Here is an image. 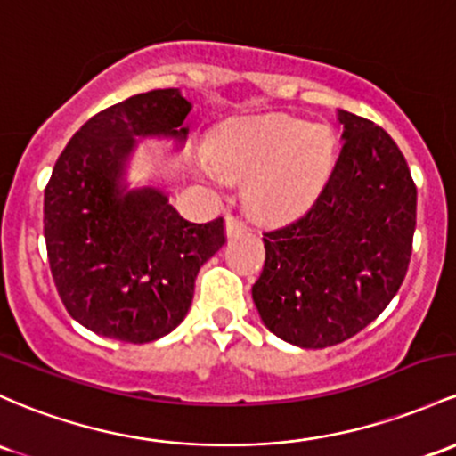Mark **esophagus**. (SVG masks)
I'll list each match as a JSON object with an SVG mask.
<instances>
[{
  "mask_svg": "<svg viewBox=\"0 0 456 456\" xmlns=\"http://www.w3.org/2000/svg\"><path fill=\"white\" fill-rule=\"evenodd\" d=\"M247 232H248V227L242 223V220L227 218V236L229 238H238V236H242V233H247Z\"/></svg>",
  "mask_w": 456,
  "mask_h": 456,
  "instance_id": "34e87169",
  "label": "esophagus"
}]
</instances>
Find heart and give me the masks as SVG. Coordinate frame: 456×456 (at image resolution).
Here are the masks:
<instances>
[{
  "label": "heart",
  "instance_id": "heart-1",
  "mask_svg": "<svg viewBox=\"0 0 456 456\" xmlns=\"http://www.w3.org/2000/svg\"><path fill=\"white\" fill-rule=\"evenodd\" d=\"M335 138L327 125L288 114L233 118L214 132L212 182L248 180V201L259 214L281 216L312 201L333 167Z\"/></svg>",
  "mask_w": 456,
  "mask_h": 456
}]
</instances>
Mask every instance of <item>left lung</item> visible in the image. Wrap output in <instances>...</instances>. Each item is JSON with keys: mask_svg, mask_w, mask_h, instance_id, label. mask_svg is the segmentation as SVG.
Instances as JSON below:
<instances>
[{"mask_svg": "<svg viewBox=\"0 0 456 456\" xmlns=\"http://www.w3.org/2000/svg\"><path fill=\"white\" fill-rule=\"evenodd\" d=\"M344 147L301 218L264 233L253 303L270 333L327 348L366 329L396 297L411 259L418 190L383 127L338 110Z\"/></svg>", "mask_w": 456, "mask_h": 456, "instance_id": "1", "label": "left lung"}]
</instances>
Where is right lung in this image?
<instances>
[{"instance_id": "1", "label": "right lung", "mask_w": 456, "mask_h": 456, "mask_svg": "<svg viewBox=\"0 0 456 456\" xmlns=\"http://www.w3.org/2000/svg\"><path fill=\"white\" fill-rule=\"evenodd\" d=\"M190 108L179 88L134 94L88 118L53 167L43 208L49 266L88 331L132 344L171 333L199 270L227 242L223 218L190 223L164 190L127 179L138 138L186 144Z\"/></svg>"}]
</instances>
